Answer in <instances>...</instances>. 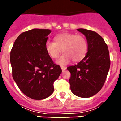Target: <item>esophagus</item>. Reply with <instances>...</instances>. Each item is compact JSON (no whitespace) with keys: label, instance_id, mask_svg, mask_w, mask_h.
Here are the masks:
<instances>
[{"label":"esophagus","instance_id":"1","mask_svg":"<svg viewBox=\"0 0 121 121\" xmlns=\"http://www.w3.org/2000/svg\"><path fill=\"white\" fill-rule=\"evenodd\" d=\"M61 68L62 71H65V70L66 69V67H65V66H61Z\"/></svg>","mask_w":121,"mask_h":121}]
</instances>
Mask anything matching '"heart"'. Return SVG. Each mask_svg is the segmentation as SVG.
Listing matches in <instances>:
<instances>
[{
	"mask_svg": "<svg viewBox=\"0 0 121 121\" xmlns=\"http://www.w3.org/2000/svg\"><path fill=\"white\" fill-rule=\"evenodd\" d=\"M54 39L55 42H46L45 48L52 59H56L61 52H64L57 61L60 65H67L71 60L73 62L80 61L88 52V41L83 35L65 32L55 36Z\"/></svg>",
	"mask_w": 121,
	"mask_h": 121,
	"instance_id": "heart-1",
	"label": "heart"
}]
</instances>
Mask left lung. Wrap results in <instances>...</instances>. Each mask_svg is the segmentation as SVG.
<instances>
[{
    "instance_id": "8db88e82",
    "label": "left lung",
    "mask_w": 121,
    "mask_h": 121,
    "mask_svg": "<svg viewBox=\"0 0 121 121\" xmlns=\"http://www.w3.org/2000/svg\"><path fill=\"white\" fill-rule=\"evenodd\" d=\"M77 30L86 38L88 52L77 65L67 69L71 73L72 93L87 98L97 94L104 85L110 67V54L107 44L98 33L84 29Z\"/></svg>"
}]
</instances>
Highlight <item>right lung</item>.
I'll return each mask as SVG.
<instances>
[{
    "mask_svg": "<svg viewBox=\"0 0 121 121\" xmlns=\"http://www.w3.org/2000/svg\"><path fill=\"white\" fill-rule=\"evenodd\" d=\"M49 29H34L17 38L10 52L13 78L27 97L42 100L54 91L53 82L62 71L47 53Z\"/></svg>",
    "mask_w": 121,
    "mask_h": 121,
    "instance_id": "right-lung-1",
    "label": "right lung"
}]
</instances>
